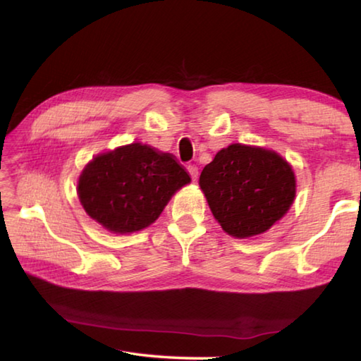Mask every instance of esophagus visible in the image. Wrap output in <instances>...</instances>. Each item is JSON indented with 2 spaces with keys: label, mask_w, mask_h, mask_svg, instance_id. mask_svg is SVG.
<instances>
[{
  "label": "esophagus",
  "mask_w": 361,
  "mask_h": 361,
  "mask_svg": "<svg viewBox=\"0 0 361 361\" xmlns=\"http://www.w3.org/2000/svg\"><path fill=\"white\" fill-rule=\"evenodd\" d=\"M188 172L190 175V178H192V181H197V178H198V167L194 166V164H189L188 166Z\"/></svg>",
  "instance_id": "esophagus-1"
}]
</instances>
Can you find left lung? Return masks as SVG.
Wrapping results in <instances>:
<instances>
[{
	"instance_id": "8db88e82",
	"label": "left lung",
	"mask_w": 361,
	"mask_h": 361,
	"mask_svg": "<svg viewBox=\"0 0 361 361\" xmlns=\"http://www.w3.org/2000/svg\"><path fill=\"white\" fill-rule=\"evenodd\" d=\"M200 188L224 231L247 239L286 216L295 200L296 180L276 152L231 144L204 166Z\"/></svg>"
}]
</instances>
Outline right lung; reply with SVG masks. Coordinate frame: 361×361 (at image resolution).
I'll return each instance as SVG.
<instances>
[{
  "mask_svg": "<svg viewBox=\"0 0 361 361\" xmlns=\"http://www.w3.org/2000/svg\"><path fill=\"white\" fill-rule=\"evenodd\" d=\"M188 183L189 173L171 153L133 142L93 158L80 173L78 194L91 219L128 234L152 225Z\"/></svg>",
  "mask_w": 361,
  "mask_h": 361,
  "instance_id": "obj_1",
  "label": "right lung"
}]
</instances>
